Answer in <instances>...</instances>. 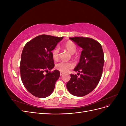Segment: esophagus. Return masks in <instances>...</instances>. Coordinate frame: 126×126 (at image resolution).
Masks as SVG:
<instances>
[{"mask_svg": "<svg viewBox=\"0 0 126 126\" xmlns=\"http://www.w3.org/2000/svg\"><path fill=\"white\" fill-rule=\"evenodd\" d=\"M63 72H60V76H63Z\"/></svg>", "mask_w": 126, "mask_h": 126, "instance_id": "esophagus-1", "label": "esophagus"}]
</instances>
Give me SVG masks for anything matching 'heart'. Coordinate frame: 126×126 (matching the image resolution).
I'll return each instance as SVG.
<instances>
[{"label": "heart", "instance_id": "1", "mask_svg": "<svg viewBox=\"0 0 126 126\" xmlns=\"http://www.w3.org/2000/svg\"><path fill=\"white\" fill-rule=\"evenodd\" d=\"M64 47L66 50L70 53L74 54L77 50V46L76 44L72 41H68L65 43ZM60 48L58 46H56L52 50V56L53 59L55 60H58L59 58ZM56 69L62 72H67L74 67V63L72 62H60L57 63L55 66Z\"/></svg>", "mask_w": 126, "mask_h": 126}]
</instances>
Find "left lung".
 Returning a JSON list of instances; mask_svg holds the SVG:
<instances>
[{"label": "left lung", "mask_w": 126, "mask_h": 126, "mask_svg": "<svg viewBox=\"0 0 126 126\" xmlns=\"http://www.w3.org/2000/svg\"><path fill=\"white\" fill-rule=\"evenodd\" d=\"M82 51L80 62L74 69L78 71L77 75L70 74L71 78L67 83L69 93L77 97H82L91 93L99 82L104 64V54L101 44L96 40L88 37H70Z\"/></svg>", "instance_id": "obj_1"}]
</instances>
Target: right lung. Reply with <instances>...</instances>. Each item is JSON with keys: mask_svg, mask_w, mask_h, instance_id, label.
Returning <instances> with one entry per match:
<instances>
[{"mask_svg": "<svg viewBox=\"0 0 126 126\" xmlns=\"http://www.w3.org/2000/svg\"><path fill=\"white\" fill-rule=\"evenodd\" d=\"M63 38L47 35L38 36L24 46L21 56L20 71L22 83L29 92L38 98L47 97L54 90L60 76L55 66L51 51ZM45 72H47L45 74Z\"/></svg>", "mask_w": 126, "mask_h": 126, "instance_id": "right-lung-1", "label": "right lung"}]
</instances>
